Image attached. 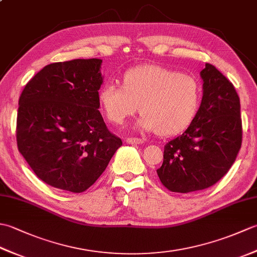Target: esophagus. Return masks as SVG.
<instances>
[{"instance_id": "esophagus-1", "label": "esophagus", "mask_w": 257, "mask_h": 257, "mask_svg": "<svg viewBox=\"0 0 257 257\" xmlns=\"http://www.w3.org/2000/svg\"><path fill=\"white\" fill-rule=\"evenodd\" d=\"M125 143H127L128 145H140V144H143L144 141H143V139H140V138H125Z\"/></svg>"}]
</instances>
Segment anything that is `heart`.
<instances>
[{
  "label": "heart",
  "mask_w": 257,
  "mask_h": 257,
  "mask_svg": "<svg viewBox=\"0 0 257 257\" xmlns=\"http://www.w3.org/2000/svg\"><path fill=\"white\" fill-rule=\"evenodd\" d=\"M98 100L112 124H121L139 107L140 129L173 136L187 129L198 113L201 85L193 75L161 65H139L125 70L122 86L103 84Z\"/></svg>",
  "instance_id": "b5f03b06"
}]
</instances>
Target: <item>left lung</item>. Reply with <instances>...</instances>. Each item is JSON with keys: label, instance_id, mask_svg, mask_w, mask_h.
Here are the masks:
<instances>
[{"label": "left lung", "instance_id": "8db88e82", "mask_svg": "<svg viewBox=\"0 0 257 257\" xmlns=\"http://www.w3.org/2000/svg\"><path fill=\"white\" fill-rule=\"evenodd\" d=\"M203 97L185 132L169 141L157 173L165 187L189 193L212 187L225 176L242 146L239 97L220 70L202 69Z\"/></svg>", "mask_w": 257, "mask_h": 257}]
</instances>
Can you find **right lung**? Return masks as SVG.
Wrapping results in <instances>:
<instances>
[{
  "label": "right lung",
  "instance_id": "add662e5",
  "mask_svg": "<svg viewBox=\"0 0 257 257\" xmlns=\"http://www.w3.org/2000/svg\"><path fill=\"white\" fill-rule=\"evenodd\" d=\"M101 59L47 65L19 99L16 141L34 173L51 187L81 193L122 145L98 110Z\"/></svg>",
  "mask_w": 257,
  "mask_h": 257
}]
</instances>
